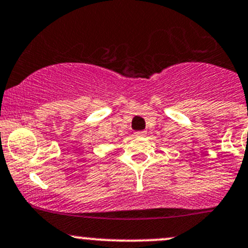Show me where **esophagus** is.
I'll list each match as a JSON object with an SVG mask.
<instances>
[{"instance_id": "34e87169", "label": "esophagus", "mask_w": 248, "mask_h": 248, "mask_svg": "<svg viewBox=\"0 0 248 248\" xmlns=\"http://www.w3.org/2000/svg\"><path fill=\"white\" fill-rule=\"evenodd\" d=\"M136 136H145L147 135V131H140V132H136Z\"/></svg>"}]
</instances>
